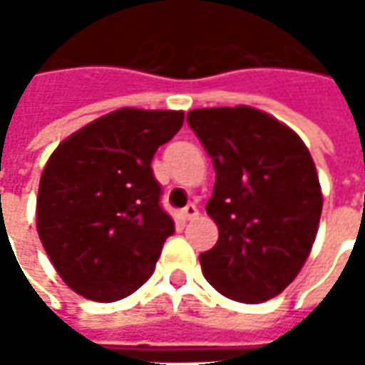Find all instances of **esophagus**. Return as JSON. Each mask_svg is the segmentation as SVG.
Here are the masks:
<instances>
[{"mask_svg": "<svg viewBox=\"0 0 365 365\" xmlns=\"http://www.w3.org/2000/svg\"><path fill=\"white\" fill-rule=\"evenodd\" d=\"M182 217L187 219V221H192V219L199 217V209H197V205L189 203L185 209H182Z\"/></svg>", "mask_w": 365, "mask_h": 365, "instance_id": "obj_1", "label": "esophagus"}]
</instances>
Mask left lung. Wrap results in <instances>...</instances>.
Masks as SVG:
<instances>
[{
	"label": "left lung",
	"mask_w": 365,
	"mask_h": 365,
	"mask_svg": "<svg viewBox=\"0 0 365 365\" xmlns=\"http://www.w3.org/2000/svg\"><path fill=\"white\" fill-rule=\"evenodd\" d=\"M187 121L215 166L207 213L219 240L199 256L205 278L233 301H268L297 278L315 242V162L290 128L252 107L192 109Z\"/></svg>",
	"instance_id": "8db88e82"
}]
</instances>
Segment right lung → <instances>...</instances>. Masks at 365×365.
<instances>
[{
  "mask_svg": "<svg viewBox=\"0 0 365 365\" xmlns=\"http://www.w3.org/2000/svg\"><path fill=\"white\" fill-rule=\"evenodd\" d=\"M182 111L118 109L66 138L40 178L36 227L50 262L77 294L130 297L146 282L175 233L152 170Z\"/></svg>",
  "mask_w": 365,
  "mask_h": 365,
  "instance_id": "add662e5",
  "label": "right lung"
}]
</instances>
